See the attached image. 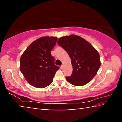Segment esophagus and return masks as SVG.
Returning a JSON list of instances; mask_svg holds the SVG:
<instances>
[{
  "label": "esophagus",
  "mask_w": 122,
  "mask_h": 122,
  "mask_svg": "<svg viewBox=\"0 0 122 122\" xmlns=\"http://www.w3.org/2000/svg\"><path fill=\"white\" fill-rule=\"evenodd\" d=\"M63 67H64V66L63 65H61V68L62 69H63Z\"/></svg>",
  "instance_id": "esophagus-1"
}]
</instances>
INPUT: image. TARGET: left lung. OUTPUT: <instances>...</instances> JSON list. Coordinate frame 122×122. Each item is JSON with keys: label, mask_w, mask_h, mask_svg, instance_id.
<instances>
[{"label": "left lung", "mask_w": 122, "mask_h": 122, "mask_svg": "<svg viewBox=\"0 0 122 122\" xmlns=\"http://www.w3.org/2000/svg\"><path fill=\"white\" fill-rule=\"evenodd\" d=\"M57 44L68 54L73 66V73L66 77L73 85L82 86L89 82L101 66L97 51L85 39L71 34L59 38Z\"/></svg>", "instance_id": "obj_1"}]
</instances>
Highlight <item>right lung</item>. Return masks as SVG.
Here are the masks:
<instances>
[{"mask_svg": "<svg viewBox=\"0 0 122 122\" xmlns=\"http://www.w3.org/2000/svg\"><path fill=\"white\" fill-rule=\"evenodd\" d=\"M57 40L56 37L47 36L36 39L20 57V71L28 83L34 87L44 88L50 85L59 69L51 53Z\"/></svg>", "mask_w": 122, "mask_h": 122, "instance_id": "add662e5", "label": "right lung"}]
</instances>
